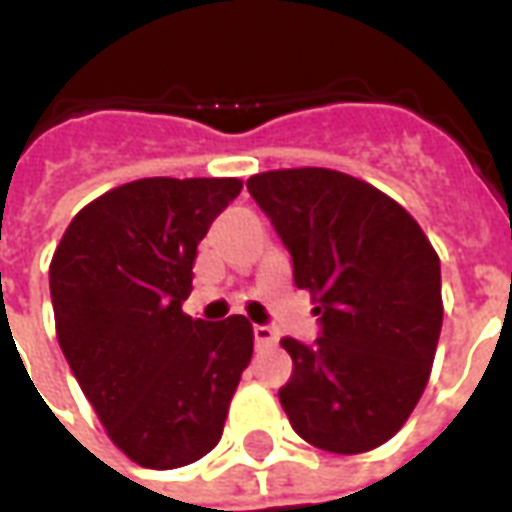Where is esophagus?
<instances>
[{"label": "esophagus", "mask_w": 512, "mask_h": 512, "mask_svg": "<svg viewBox=\"0 0 512 512\" xmlns=\"http://www.w3.org/2000/svg\"><path fill=\"white\" fill-rule=\"evenodd\" d=\"M252 332H255L257 348H268V345L277 343V334H274V329H271V326H255Z\"/></svg>", "instance_id": "34e87169"}]
</instances>
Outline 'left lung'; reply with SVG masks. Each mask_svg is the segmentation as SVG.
Listing matches in <instances>:
<instances>
[{
    "instance_id": "1",
    "label": "left lung",
    "mask_w": 512,
    "mask_h": 512,
    "mask_svg": "<svg viewBox=\"0 0 512 512\" xmlns=\"http://www.w3.org/2000/svg\"><path fill=\"white\" fill-rule=\"evenodd\" d=\"M318 304L315 343L282 340L279 389L312 447L356 455L403 428L425 392L441 334L439 255L403 205L345 172L274 169L246 180Z\"/></svg>"
}]
</instances>
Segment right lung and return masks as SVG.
<instances>
[{"instance_id":"right-lung-1","label":"right lung","mask_w":512,"mask_h":512,"mask_svg":"<svg viewBox=\"0 0 512 512\" xmlns=\"http://www.w3.org/2000/svg\"><path fill=\"white\" fill-rule=\"evenodd\" d=\"M238 178H142L73 216L51 257L57 340L109 439L145 469L200 461L222 439L252 359L244 315L183 312L194 257Z\"/></svg>"}]
</instances>
